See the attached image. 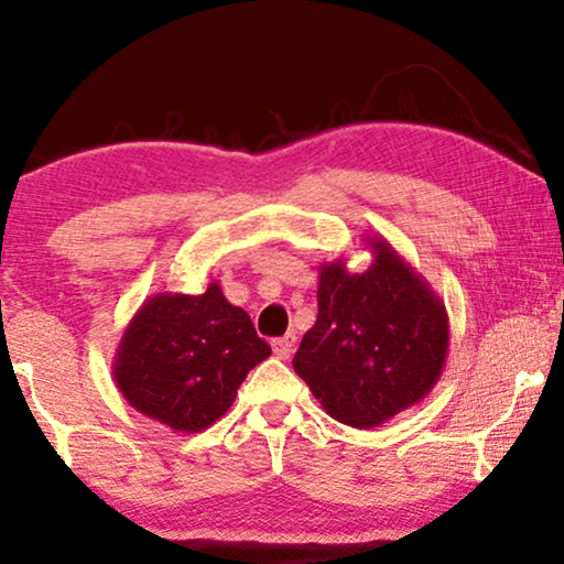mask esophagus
I'll return each instance as SVG.
<instances>
[{"mask_svg":"<svg viewBox=\"0 0 564 564\" xmlns=\"http://www.w3.org/2000/svg\"><path fill=\"white\" fill-rule=\"evenodd\" d=\"M295 334H288V336H282V338H274L272 341V349H274V354L280 359H290L292 354H295Z\"/></svg>","mask_w":564,"mask_h":564,"instance_id":"esophagus-1","label":"esophagus"}]
</instances>
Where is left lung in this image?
<instances>
[{
	"instance_id": "obj_1",
	"label": "left lung",
	"mask_w": 564,
	"mask_h": 564,
	"mask_svg": "<svg viewBox=\"0 0 564 564\" xmlns=\"http://www.w3.org/2000/svg\"><path fill=\"white\" fill-rule=\"evenodd\" d=\"M367 272L321 264L318 321L292 359L323 411L357 429L421 403L449 351L442 297L384 238L367 236Z\"/></svg>"
}]
</instances>
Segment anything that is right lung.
<instances>
[{
    "label": "right lung",
    "instance_id": "right-lung-1",
    "mask_svg": "<svg viewBox=\"0 0 564 564\" xmlns=\"http://www.w3.org/2000/svg\"><path fill=\"white\" fill-rule=\"evenodd\" d=\"M272 349L220 284L203 295L159 292L138 307L115 351L112 375L138 413L180 434L213 426Z\"/></svg>",
    "mask_w": 564,
    "mask_h": 564
}]
</instances>
